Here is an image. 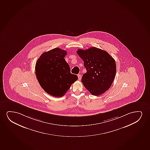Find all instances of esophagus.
Here are the masks:
<instances>
[{"label":"esophagus","mask_w":150,"mask_h":150,"mask_svg":"<svg viewBox=\"0 0 150 150\" xmlns=\"http://www.w3.org/2000/svg\"><path fill=\"white\" fill-rule=\"evenodd\" d=\"M78 79L79 80H81V75H80V74H78Z\"/></svg>","instance_id":"obj_1"}]
</instances>
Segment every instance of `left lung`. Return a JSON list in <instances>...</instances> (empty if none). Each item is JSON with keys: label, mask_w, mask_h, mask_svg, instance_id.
Returning <instances> with one entry per match:
<instances>
[{"label": "left lung", "mask_w": 150, "mask_h": 150, "mask_svg": "<svg viewBox=\"0 0 150 150\" xmlns=\"http://www.w3.org/2000/svg\"><path fill=\"white\" fill-rule=\"evenodd\" d=\"M77 53L83 60L86 72L81 82L90 93L99 96L110 87L116 74L115 60L108 53L101 49L91 47L78 49Z\"/></svg>", "instance_id": "1"}]
</instances>
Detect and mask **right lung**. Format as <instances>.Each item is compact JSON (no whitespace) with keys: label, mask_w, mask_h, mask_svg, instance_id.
I'll list each match as a JSON object with an SVG mask.
<instances>
[{"label":"right lung","mask_w":150,"mask_h":150,"mask_svg":"<svg viewBox=\"0 0 150 150\" xmlns=\"http://www.w3.org/2000/svg\"><path fill=\"white\" fill-rule=\"evenodd\" d=\"M66 51L55 48L41 55L35 64V74L41 87L46 93L56 97L66 93L78 77L71 73L64 59Z\"/></svg>","instance_id":"1"}]
</instances>
